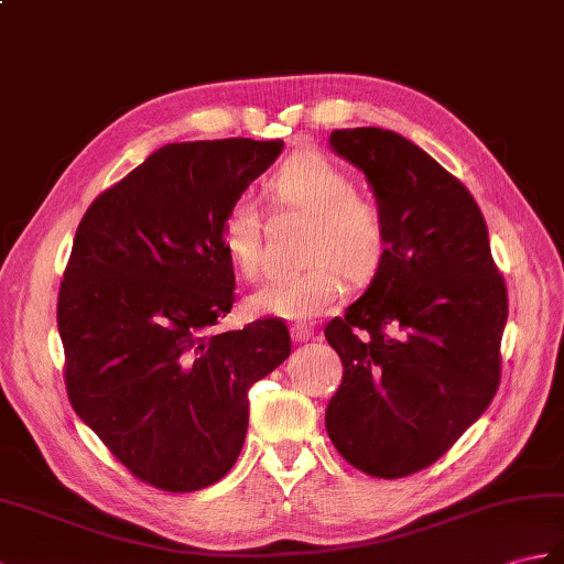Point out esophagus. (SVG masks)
<instances>
[{
  "mask_svg": "<svg viewBox=\"0 0 564 564\" xmlns=\"http://www.w3.org/2000/svg\"><path fill=\"white\" fill-rule=\"evenodd\" d=\"M291 334H293L295 341H300V344L310 341V338H314V329H312V326H307V324H293V326H291Z\"/></svg>",
  "mask_w": 564,
  "mask_h": 564,
  "instance_id": "34e87169",
  "label": "esophagus"
}]
</instances>
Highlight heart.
Masks as SVG:
<instances>
[{
	"instance_id": "1",
	"label": "heart",
	"mask_w": 564,
	"mask_h": 564,
	"mask_svg": "<svg viewBox=\"0 0 564 564\" xmlns=\"http://www.w3.org/2000/svg\"><path fill=\"white\" fill-rule=\"evenodd\" d=\"M269 199L307 214L305 269L271 279L250 297V307L281 319L305 322L341 300L346 283L370 281L384 264L389 220L382 204L352 187L346 170L319 151H297L267 180ZM261 218L252 196L240 194L220 216V247L245 279L261 269Z\"/></svg>"
}]
</instances>
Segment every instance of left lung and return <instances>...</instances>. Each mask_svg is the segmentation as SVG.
<instances>
[{"label":"left lung","instance_id":"left-lung-1","mask_svg":"<svg viewBox=\"0 0 564 564\" xmlns=\"http://www.w3.org/2000/svg\"><path fill=\"white\" fill-rule=\"evenodd\" d=\"M329 143L370 180L389 250L365 295L324 329L344 362L326 432L362 474L403 478L490 405L507 285L476 199L423 149L379 127L336 129Z\"/></svg>","mask_w":564,"mask_h":564}]
</instances>
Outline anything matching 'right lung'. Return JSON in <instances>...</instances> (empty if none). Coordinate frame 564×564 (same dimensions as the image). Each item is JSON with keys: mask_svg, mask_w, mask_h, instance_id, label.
I'll list each match as a JSON object with an SVG mask.
<instances>
[{"mask_svg": "<svg viewBox=\"0 0 564 564\" xmlns=\"http://www.w3.org/2000/svg\"><path fill=\"white\" fill-rule=\"evenodd\" d=\"M281 139L167 143L98 194L57 295L76 415L147 486L202 490L232 468L250 389L291 356L279 317L212 329L235 303L220 216Z\"/></svg>", "mask_w": 564, "mask_h": 564, "instance_id": "1", "label": "right lung"}]
</instances>
